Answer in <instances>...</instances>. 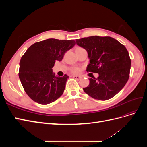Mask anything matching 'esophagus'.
<instances>
[{"mask_svg":"<svg viewBox=\"0 0 147 147\" xmlns=\"http://www.w3.org/2000/svg\"><path fill=\"white\" fill-rule=\"evenodd\" d=\"M73 77H74L75 79H76V80H80V78H82L80 76H78V75H74Z\"/></svg>","mask_w":147,"mask_h":147,"instance_id":"esophagus-1","label":"esophagus"}]
</instances>
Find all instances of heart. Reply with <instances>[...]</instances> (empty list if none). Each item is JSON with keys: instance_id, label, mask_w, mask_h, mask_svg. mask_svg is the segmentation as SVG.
Here are the masks:
<instances>
[{"instance_id": "obj_1", "label": "heart", "mask_w": 147, "mask_h": 147, "mask_svg": "<svg viewBox=\"0 0 147 147\" xmlns=\"http://www.w3.org/2000/svg\"><path fill=\"white\" fill-rule=\"evenodd\" d=\"M80 70L78 68H74L72 69V72L74 74H78L80 72Z\"/></svg>"}]
</instances>
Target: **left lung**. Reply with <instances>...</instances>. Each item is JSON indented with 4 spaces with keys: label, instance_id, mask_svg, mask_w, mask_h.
I'll use <instances>...</instances> for the list:
<instances>
[{
    "label": "left lung",
    "instance_id": "1",
    "mask_svg": "<svg viewBox=\"0 0 147 147\" xmlns=\"http://www.w3.org/2000/svg\"><path fill=\"white\" fill-rule=\"evenodd\" d=\"M76 43L88 52L87 72L99 74L97 78H89L90 84L83 88L84 91L97 100L112 98L129 77L131 61L127 49L110 37L91 36L77 39Z\"/></svg>",
    "mask_w": 147,
    "mask_h": 147
}]
</instances>
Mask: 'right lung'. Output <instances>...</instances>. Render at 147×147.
Listing matches in <instances>:
<instances>
[{"mask_svg": "<svg viewBox=\"0 0 147 147\" xmlns=\"http://www.w3.org/2000/svg\"><path fill=\"white\" fill-rule=\"evenodd\" d=\"M75 45L74 40L49 38L34 43L21 57L19 77L30 98L40 104H48L63 94L69 78L55 76L52 68L63 59L65 52Z\"/></svg>", "mask_w": 147, "mask_h": 147, "instance_id": "right-lung-1", "label": "right lung"}]
</instances>
